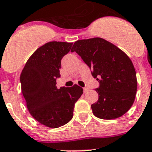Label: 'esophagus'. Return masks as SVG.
<instances>
[{"label": "esophagus", "instance_id": "34e87169", "mask_svg": "<svg viewBox=\"0 0 152 152\" xmlns=\"http://www.w3.org/2000/svg\"><path fill=\"white\" fill-rule=\"evenodd\" d=\"M83 90H84V93H87V92H88L89 90H90V89L88 88V87H84L83 88Z\"/></svg>", "mask_w": 152, "mask_h": 152}]
</instances>
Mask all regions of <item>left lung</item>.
Here are the masks:
<instances>
[{"label": "left lung", "mask_w": 152, "mask_h": 152, "mask_svg": "<svg viewBox=\"0 0 152 152\" xmlns=\"http://www.w3.org/2000/svg\"><path fill=\"white\" fill-rule=\"evenodd\" d=\"M70 51H76L82 57L100 83L96 89L98 102L91 105L93 115L111 120L125 114L134 103L137 88L135 69L130 58L100 37L77 40Z\"/></svg>", "instance_id": "1"}]
</instances>
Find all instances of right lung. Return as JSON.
I'll use <instances>...</instances> for the list:
<instances>
[{
    "label": "right lung",
    "mask_w": 152,
    "mask_h": 152,
    "mask_svg": "<svg viewBox=\"0 0 152 152\" xmlns=\"http://www.w3.org/2000/svg\"><path fill=\"white\" fill-rule=\"evenodd\" d=\"M72 45L73 42L53 41L38 48L20 76L29 113L49 128H58L71 120L75 104L83 93V89L77 85L59 89L56 86V78L60 77L61 59Z\"/></svg>",
    "instance_id": "obj_1"
}]
</instances>
